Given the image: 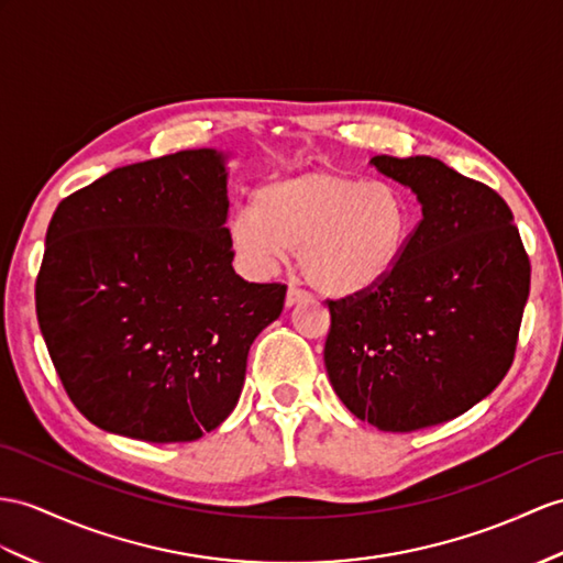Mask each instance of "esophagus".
<instances>
[{
    "label": "esophagus",
    "instance_id": "obj_1",
    "mask_svg": "<svg viewBox=\"0 0 563 563\" xmlns=\"http://www.w3.org/2000/svg\"><path fill=\"white\" fill-rule=\"evenodd\" d=\"M308 294L300 289V286L296 282H289V291H286V308H294L296 303H300V300H306Z\"/></svg>",
    "mask_w": 563,
    "mask_h": 563
}]
</instances>
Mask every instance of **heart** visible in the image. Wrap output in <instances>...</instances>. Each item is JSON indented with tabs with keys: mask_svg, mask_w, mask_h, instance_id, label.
<instances>
[{
	"mask_svg": "<svg viewBox=\"0 0 563 563\" xmlns=\"http://www.w3.org/2000/svg\"><path fill=\"white\" fill-rule=\"evenodd\" d=\"M410 212L387 181L329 169L274 178L251 208L229 217L227 241L257 277L298 251L300 274L327 296H353L385 282L406 251Z\"/></svg>",
	"mask_w": 563,
	"mask_h": 563,
	"instance_id": "heart-1",
	"label": "heart"
}]
</instances>
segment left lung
<instances>
[{
    "label": "left lung",
    "instance_id": "1",
    "mask_svg": "<svg viewBox=\"0 0 563 563\" xmlns=\"http://www.w3.org/2000/svg\"><path fill=\"white\" fill-rule=\"evenodd\" d=\"M369 164L413 190L422 219L385 282L327 300L324 365L355 418L413 432L459 418L509 373L530 260L497 190L424 155Z\"/></svg>",
    "mask_w": 563,
    "mask_h": 563
}]
</instances>
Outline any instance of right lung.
Listing matches in <instances>:
<instances>
[{
  "label": "right lung",
  "instance_id": "right-lung-1",
  "mask_svg": "<svg viewBox=\"0 0 563 563\" xmlns=\"http://www.w3.org/2000/svg\"><path fill=\"white\" fill-rule=\"evenodd\" d=\"M227 167L181 150L59 202L35 282L40 332L68 399L100 430L196 442L222 424L284 284L231 267Z\"/></svg>",
  "mask_w": 563,
  "mask_h": 563
}]
</instances>
